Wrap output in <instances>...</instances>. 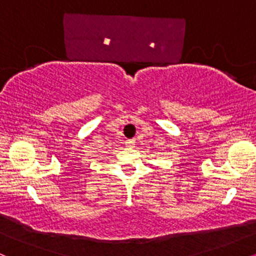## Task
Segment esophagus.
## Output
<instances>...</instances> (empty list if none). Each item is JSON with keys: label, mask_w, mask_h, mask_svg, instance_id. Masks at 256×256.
<instances>
[{"label": "esophagus", "mask_w": 256, "mask_h": 256, "mask_svg": "<svg viewBox=\"0 0 256 256\" xmlns=\"http://www.w3.org/2000/svg\"><path fill=\"white\" fill-rule=\"evenodd\" d=\"M126 146H128V148H132V146H134V140H126Z\"/></svg>", "instance_id": "34e87169"}]
</instances>
